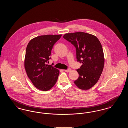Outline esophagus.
Returning a JSON list of instances; mask_svg holds the SVG:
<instances>
[{"instance_id":"34e87169","label":"esophagus","mask_w":128,"mask_h":128,"mask_svg":"<svg viewBox=\"0 0 128 128\" xmlns=\"http://www.w3.org/2000/svg\"><path fill=\"white\" fill-rule=\"evenodd\" d=\"M65 70V72H70L71 70V68H68V70Z\"/></svg>"}]
</instances>
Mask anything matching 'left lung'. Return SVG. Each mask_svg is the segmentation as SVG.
I'll return each mask as SVG.
<instances>
[{
  "label": "left lung",
  "instance_id": "left-lung-1",
  "mask_svg": "<svg viewBox=\"0 0 128 128\" xmlns=\"http://www.w3.org/2000/svg\"><path fill=\"white\" fill-rule=\"evenodd\" d=\"M63 38L75 47L77 61L82 64L77 70L79 77L74 83L80 89H90L97 83L103 70L101 44L96 36L82 32L67 33Z\"/></svg>",
  "mask_w": 128,
  "mask_h": 128
}]
</instances>
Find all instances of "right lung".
Listing matches in <instances>:
<instances>
[{
  "label": "right lung",
  "instance_id": "obj_1",
  "mask_svg": "<svg viewBox=\"0 0 128 128\" xmlns=\"http://www.w3.org/2000/svg\"><path fill=\"white\" fill-rule=\"evenodd\" d=\"M61 36L48 34L36 37L30 40L27 46L25 69L28 78L39 90L48 91L58 80L59 70L47 63L53 46Z\"/></svg>",
  "mask_w": 128,
  "mask_h": 128
}]
</instances>
